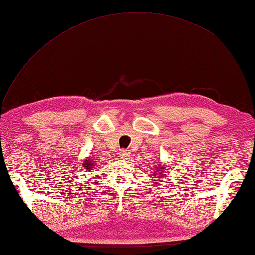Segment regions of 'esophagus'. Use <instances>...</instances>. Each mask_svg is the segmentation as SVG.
<instances>
[{
  "label": "esophagus",
  "mask_w": 255,
  "mask_h": 255,
  "mask_svg": "<svg viewBox=\"0 0 255 255\" xmlns=\"http://www.w3.org/2000/svg\"><path fill=\"white\" fill-rule=\"evenodd\" d=\"M129 155H130V152H129L128 150H123L121 152V158H123V159H127Z\"/></svg>",
  "instance_id": "1"
}]
</instances>
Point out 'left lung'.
Here are the masks:
<instances>
[{"label":"left lung","instance_id":"8db88e82","mask_svg":"<svg viewBox=\"0 0 255 255\" xmlns=\"http://www.w3.org/2000/svg\"><path fill=\"white\" fill-rule=\"evenodd\" d=\"M164 167H165V169H163V167L159 165L158 167H156V169H154L153 175H159L156 178H161V177L165 176V175H164V172H165V170H167V167H166V166H164Z\"/></svg>","mask_w":255,"mask_h":255}]
</instances>
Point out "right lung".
Returning a JSON list of instances; mask_svg holds the SVG:
<instances>
[{
  "label": "right lung",
  "instance_id": "add662e5",
  "mask_svg": "<svg viewBox=\"0 0 255 255\" xmlns=\"http://www.w3.org/2000/svg\"><path fill=\"white\" fill-rule=\"evenodd\" d=\"M95 167V162L93 160L86 159L83 162V170H85V172H92L94 170Z\"/></svg>",
  "mask_w": 255,
  "mask_h": 255
}]
</instances>
